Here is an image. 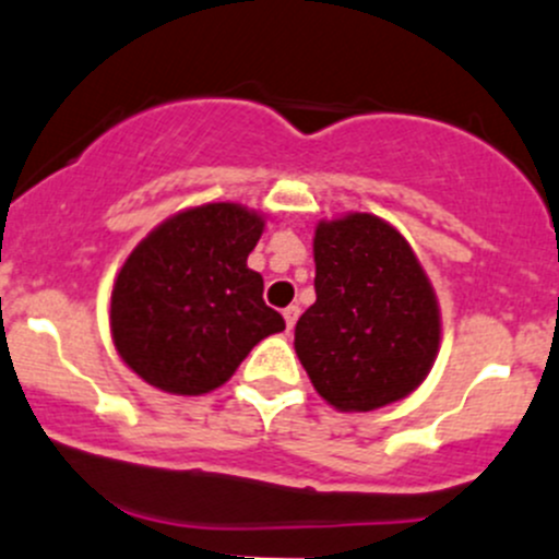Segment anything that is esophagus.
Segmentation results:
<instances>
[{
  "mask_svg": "<svg viewBox=\"0 0 559 559\" xmlns=\"http://www.w3.org/2000/svg\"><path fill=\"white\" fill-rule=\"evenodd\" d=\"M284 319H286V326L295 329L297 319H299V305H289V308L284 310Z\"/></svg>",
  "mask_w": 559,
  "mask_h": 559,
  "instance_id": "obj_1",
  "label": "esophagus"
}]
</instances>
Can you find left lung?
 <instances>
[{"mask_svg":"<svg viewBox=\"0 0 559 559\" xmlns=\"http://www.w3.org/2000/svg\"><path fill=\"white\" fill-rule=\"evenodd\" d=\"M316 302L295 348L316 391L343 413L413 393L439 350V308L407 240L372 214L321 222L313 238Z\"/></svg>","mask_w":559,"mask_h":559,"instance_id":"obj_1","label":"left lung"}]
</instances>
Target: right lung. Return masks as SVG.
<instances>
[{
  "instance_id": "right-lung-1",
  "label": "right lung",
  "mask_w": 559,
  "mask_h": 559,
  "mask_svg": "<svg viewBox=\"0 0 559 559\" xmlns=\"http://www.w3.org/2000/svg\"><path fill=\"white\" fill-rule=\"evenodd\" d=\"M262 216L235 203L187 209L131 251L111 289V340L122 361L150 385L201 396L233 378L284 316L262 299L249 270Z\"/></svg>"
}]
</instances>
